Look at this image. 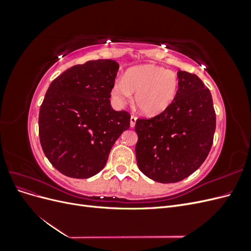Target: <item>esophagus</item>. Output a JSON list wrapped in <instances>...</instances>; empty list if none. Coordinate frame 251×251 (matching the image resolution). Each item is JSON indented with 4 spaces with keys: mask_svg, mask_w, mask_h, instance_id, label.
I'll list each match as a JSON object with an SVG mask.
<instances>
[{
    "mask_svg": "<svg viewBox=\"0 0 251 251\" xmlns=\"http://www.w3.org/2000/svg\"><path fill=\"white\" fill-rule=\"evenodd\" d=\"M136 120H137V117H136L135 115H132V116H131V120H130V124H131V127H134V126H135V124H136Z\"/></svg>",
    "mask_w": 251,
    "mask_h": 251,
    "instance_id": "34e87169",
    "label": "esophagus"
}]
</instances>
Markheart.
I'll use <instances>...</instances> for the list:
<instances>
[{
  "instance_id": "1",
  "label": "heart",
  "mask_w": 251,
  "mask_h": 251,
  "mask_svg": "<svg viewBox=\"0 0 251 251\" xmlns=\"http://www.w3.org/2000/svg\"><path fill=\"white\" fill-rule=\"evenodd\" d=\"M179 77L176 72L156 65H142L128 69L123 80L112 87V97L118 104L130 101L135 93V102L146 115L154 116L168 109L176 98Z\"/></svg>"
}]
</instances>
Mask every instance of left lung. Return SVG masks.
<instances>
[{"label": "left lung", "mask_w": 251, "mask_h": 251, "mask_svg": "<svg viewBox=\"0 0 251 251\" xmlns=\"http://www.w3.org/2000/svg\"><path fill=\"white\" fill-rule=\"evenodd\" d=\"M174 101L151 118H138L135 131L139 170L160 183H175L198 170L208 156L216 130L210 91L194 73L178 71Z\"/></svg>", "instance_id": "obj_1"}]
</instances>
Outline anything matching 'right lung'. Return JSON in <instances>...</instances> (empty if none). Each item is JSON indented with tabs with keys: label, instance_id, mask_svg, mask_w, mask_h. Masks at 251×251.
<instances>
[{
	"label": "right lung",
	"instance_id": "add662e5",
	"mask_svg": "<svg viewBox=\"0 0 251 251\" xmlns=\"http://www.w3.org/2000/svg\"><path fill=\"white\" fill-rule=\"evenodd\" d=\"M119 65L112 59L75 65L53 80L40 108L41 146L50 163L67 177L100 173L110 151L130 127V113L110 103Z\"/></svg>",
	"mask_w": 251,
	"mask_h": 251
}]
</instances>
